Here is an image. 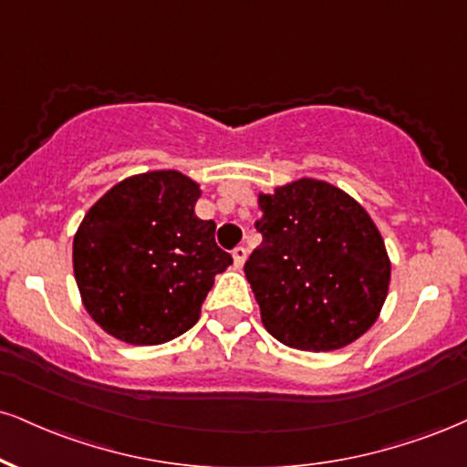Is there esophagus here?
I'll use <instances>...</instances> for the list:
<instances>
[{"label": "esophagus", "mask_w": 467, "mask_h": 467, "mask_svg": "<svg viewBox=\"0 0 467 467\" xmlns=\"http://www.w3.org/2000/svg\"><path fill=\"white\" fill-rule=\"evenodd\" d=\"M233 258H234V265H237V267H244L245 258H248V250L241 248V245H239V248H234V250H233Z\"/></svg>", "instance_id": "esophagus-1"}]
</instances>
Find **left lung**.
Returning a JSON list of instances; mask_svg holds the SVG:
<instances>
[{"instance_id":"obj_1","label":"left lung","mask_w":467,"mask_h":467,"mask_svg":"<svg viewBox=\"0 0 467 467\" xmlns=\"http://www.w3.org/2000/svg\"><path fill=\"white\" fill-rule=\"evenodd\" d=\"M263 244L245 263L261 322L280 344L339 350L372 328L391 263L368 211L335 184L300 178L258 193Z\"/></svg>"}]
</instances>
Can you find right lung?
I'll use <instances>...</instances> for the list:
<instances>
[{"label":"right lung","mask_w":467,"mask_h":467,"mask_svg":"<svg viewBox=\"0 0 467 467\" xmlns=\"http://www.w3.org/2000/svg\"><path fill=\"white\" fill-rule=\"evenodd\" d=\"M200 184L173 170L137 173L106 191L73 237V274L88 316L115 339L159 346L200 319L233 256L215 222L195 215Z\"/></svg>","instance_id":"obj_1"}]
</instances>
